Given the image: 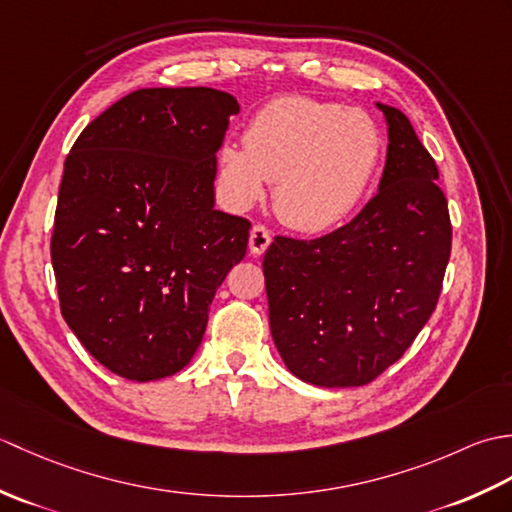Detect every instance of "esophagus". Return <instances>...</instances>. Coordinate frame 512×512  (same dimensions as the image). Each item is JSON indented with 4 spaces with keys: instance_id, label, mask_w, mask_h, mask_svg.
<instances>
[{
    "instance_id": "34e87169",
    "label": "esophagus",
    "mask_w": 512,
    "mask_h": 512,
    "mask_svg": "<svg viewBox=\"0 0 512 512\" xmlns=\"http://www.w3.org/2000/svg\"><path fill=\"white\" fill-rule=\"evenodd\" d=\"M270 239H273V237H270V233L266 231V226L257 224V226L250 228V237H248L250 253H253V255H264L266 248L270 246Z\"/></svg>"
}]
</instances>
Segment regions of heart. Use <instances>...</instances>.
Here are the masks:
<instances>
[{"label": "heart", "instance_id": "heart-1", "mask_svg": "<svg viewBox=\"0 0 512 512\" xmlns=\"http://www.w3.org/2000/svg\"><path fill=\"white\" fill-rule=\"evenodd\" d=\"M383 136L365 110L308 96H281L250 118L244 147L217 151L226 200L246 211L275 182L277 215L301 233L339 226L378 169Z\"/></svg>", "mask_w": 512, "mask_h": 512}]
</instances>
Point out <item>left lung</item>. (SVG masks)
<instances>
[{
	"mask_svg": "<svg viewBox=\"0 0 512 512\" xmlns=\"http://www.w3.org/2000/svg\"><path fill=\"white\" fill-rule=\"evenodd\" d=\"M376 107L389 140L378 193L330 235L275 237L262 264L281 361L317 387H361L394 365L436 310L451 255L436 160L405 114Z\"/></svg>",
	"mask_w": 512,
	"mask_h": 512,
	"instance_id": "obj_1",
	"label": "left lung"
}]
</instances>
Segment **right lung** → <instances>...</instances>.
<instances>
[{"label": "right lung", "mask_w": 512, "mask_h": 512, "mask_svg": "<svg viewBox=\"0 0 512 512\" xmlns=\"http://www.w3.org/2000/svg\"><path fill=\"white\" fill-rule=\"evenodd\" d=\"M237 114L213 88L138 90L65 160L50 246L61 314L127 380L191 361L215 290L246 255L250 222L215 209L217 151Z\"/></svg>", "instance_id": "1"}]
</instances>
